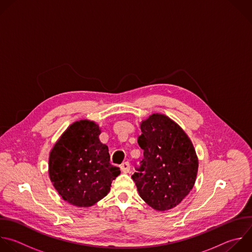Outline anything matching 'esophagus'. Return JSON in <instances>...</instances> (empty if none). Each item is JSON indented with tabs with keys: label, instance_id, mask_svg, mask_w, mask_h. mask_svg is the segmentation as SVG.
I'll list each match as a JSON object with an SVG mask.
<instances>
[{
	"label": "esophagus",
	"instance_id": "obj_1",
	"mask_svg": "<svg viewBox=\"0 0 252 252\" xmlns=\"http://www.w3.org/2000/svg\"><path fill=\"white\" fill-rule=\"evenodd\" d=\"M121 169H122V171L124 173H128L129 170H130V164H129V162L126 161V162L122 163L121 164Z\"/></svg>",
	"mask_w": 252,
	"mask_h": 252
}]
</instances>
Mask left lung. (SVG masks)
I'll use <instances>...</instances> for the list:
<instances>
[{
  "instance_id": "obj_1",
  "label": "left lung",
  "mask_w": 252,
  "mask_h": 252,
  "mask_svg": "<svg viewBox=\"0 0 252 252\" xmlns=\"http://www.w3.org/2000/svg\"><path fill=\"white\" fill-rule=\"evenodd\" d=\"M143 159L131 176L141 199L157 211L176 207L192 190L198 158L184 130L168 117L153 114L140 125Z\"/></svg>"
}]
</instances>
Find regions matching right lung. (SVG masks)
I'll use <instances>...</instances> for the list:
<instances>
[{
	"mask_svg": "<svg viewBox=\"0 0 252 252\" xmlns=\"http://www.w3.org/2000/svg\"><path fill=\"white\" fill-rule=\"evenodd\" d=\"M100 132L93 122H76L50 152V180L59 195L74 206L90 207L103 199L121 173L110 163L108 146L99 140Z\"/></svg>",
	"mask_w": 252,
	"mask_h": 252,
	"instance_id": "obj_1",
	"label": "right lung"
}]
</instances>
